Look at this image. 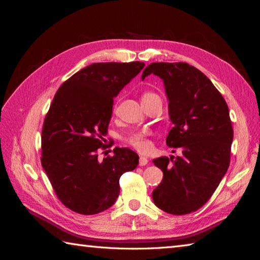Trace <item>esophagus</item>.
<instances>
[{
  "label": "esophagus",
  "instance_id": "34e87169",
  "mask_svg": "<svg viewBox=\"0 0 260 260\" xmlns=\"http://www.w3.org/2000/svg\"><path fill=\"white\" fill-rule=\"evenodd\" d=\"M147 162H148L147 157H144V156L140 157V166H145Z\"/></svg>",
  "mask_w": 260,
  "mask_h": 260
}]
</instances>
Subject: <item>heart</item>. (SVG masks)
I'll use <instances>...</instances> for the list:
<instances>
[{"mask_svg": "<svg viewBox=\"0 0 260 260\" xmlns=\"http://www.w3.org/2000/svg\"><path fill=\"white\" fill-rule=\"evenodd\" d=\"M155 96H158V95H157V94L154 92H145L142 95V101H146V100H149V99L155 98ZM127 141L140 152H147L149 147H151V143H149V141L147 140L146 132L131 133V135L128 136Z\"/></svg>", "mask_w": 260, "mask_h": 260, "instance_id": "heart-1", "label": "heart"}]
</instances>
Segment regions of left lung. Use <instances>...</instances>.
<instances>
[{
	"label": "left lung",
	"mask_w": 260,
	"mask_h": 260,
	"mask_svg": "<svg viewBox=\"0 0 260 260\" xmlns=\"http://www.w3.org/2000/svg\"><path fill=\"white\" fill-rule=\"evenodd\" d=\"M151 74L164 81L169 101L174 127L166 143L182 149L176 158L153 160L164 174L153 201L168 214L186 215L206 204L229 168L233 140L229 108L208 78L186 62H152L142 80Z\"/></svg>",
	"instance_id": "8db88e82"
}]
</instances>
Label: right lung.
<instances>
[{
  "label": "right lung",
  "instance_id": "1",
  "mask_svg": "<svg viewBox=\"0 0 260 260\" xmlns=\"http://www.w3.org/2000/svg\"><path fill=\"white\" fill-rule=\"evenodd\" d=\"M145 66L142 61L94 62L62 83L42 129V167L59 201L81 215L112 207L122 174L139 156L127 147L98 158L111 121L114 99Z\"/></svg>",
  "mask_w": 260,
  "mask_h": 260
}]
</instances>
